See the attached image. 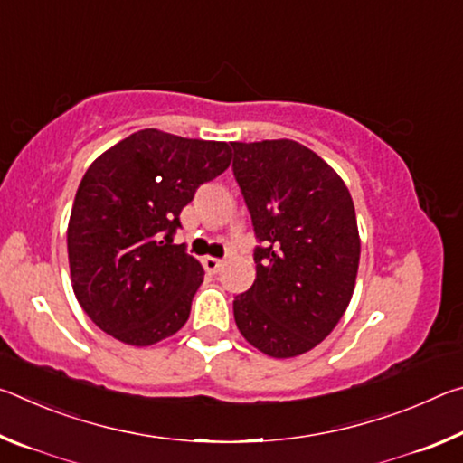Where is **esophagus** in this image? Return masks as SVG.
<instances>
[{
  "instance_id": "34e87169",
  "label": "esophagus",
  "mask_w": 463,
  "mask_h": 463,
  "mask_svg": "<svg viewBox=\"0 0 463 463\" xmlns=\"http://www.w3.org/2000/svg\"><path fill=\"white\" fill-rule=\"evenodd\" d=\"M202 265H203V269H206L208 273H218V271L222 269L224 261L222 260H216V257H203Z\"/></svg>"
}]
</instances>
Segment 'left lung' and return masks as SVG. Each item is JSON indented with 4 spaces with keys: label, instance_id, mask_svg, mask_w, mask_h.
Masks as SVG:
<instances>
[{
    "label": "left lung",
    "instance_id": "1",
    "mask_svg": "<svg viewBox=\"0 0 463 463\" xmlns=\"http://www.w3.org/2000/svg\"><path fill=\"white\" fill-rule=\"evenodd\" d=\"M231 145L232 174L260 242L253 286L234 296V323L265 355L307 354L333 331L354 296V200L333 167L300 143Z\"/></svg>",
    "mask_w": 463,
    "mask_h": 463
}]
</instances>
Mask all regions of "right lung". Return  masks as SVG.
<instances>
[{
  "label": "right lung",
  "mask_w": 463,
  "mask_h": 463,
  "mask_svg": "<svg viewBox=\"0 0 463 463\" xmlns=\"http://www.w3.org/2000/svg\"><path fill=\"white\" fill-rule=\"evenodd\" d=\"M229 165L226 143L146 128L85 171L67 231L69 268L101 331L146 347L185 325L203 269L174 234L195 190Z\"/></svg>",
  "instance_id": "obj_1"
}]
</instances>
